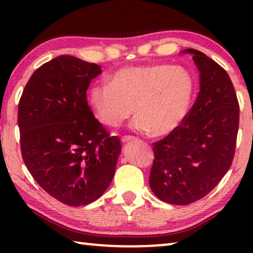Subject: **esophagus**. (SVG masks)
I'll list each match as a JSON object with an SVG mask.
<instances>
[{"mask_svg":"<svg viewBox=\"0 0 253 253\" xmlns=\"http://www.w3.org/2000/svg\"><path fill=\"white\" fill-rule=\"evenodd\" d=\"M135 137L134 136H130V135H125L122 137V140L124 143H127V142H130V140H134Z\"/></svg>","mask_w":253,"mask_h":253,"instance_id":"1","label":"esophagus"}]
</instances>
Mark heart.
<instances>
[{"label": "heart", "instance_id": "1", "mask_svg": "<svg viewBox=\"0 0 253 253\" xmlns=\"http://www.w3.org/2000/svg\"><path fill=\"white\" fill-rule=\"evenodd\" d=\"M193 95L194 81L187 70L149 63L119 68L107 84L91 85L88 99L102 125L118 127L135 108L132 128L163 136L183 123Z\"/></svg>", "mask_w": 253, "mask_h": 253}]
</instances>
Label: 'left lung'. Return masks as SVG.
<instances>
[{
    "label": "left lung",
    "mask_w": 253,
    "mask_h": 253,
    "mask_svg": "<svg viewBox=\"0 0 253 253\" xmlns=\"http://www.w3.org/2000/svg\"><path fill=\"white\" fill-rule=\"evenodd\" d=\"M200 92L176 129L153 144L149 186L158 199L187 205L204 198L232 164L239 129V102L229 75L195 49Z\"/></svg>",
    "instance_id": "8db88e82"
}]
</instances>
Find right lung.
<instances>
[{"label": "right lung", "mask_w": 253, "mask_h": 253, "mask_svg": "<svg viewBox=\"0 0 253 253\" xmlns=\"http://www.w3.org/2000/svg\"><path fill=\"white\" fill-rule=\"evenodd\" d=\"M100 74L96 63L59 55L33 72L19 101L24 164L46 193L69 207L104 194L122 151L87 101L89 84Z\"/></svg>", "instance_id": "obj_1"}]
</instances>
